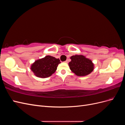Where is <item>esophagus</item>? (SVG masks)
Instances as JSON below:
<instances>
[{"label": "esophagus", "instance_id": "34e87169", "mask_svg": "<svg viewBox=\"0 0 125 125\" xmlns=\"http://www.w3.org/2000/svg\"><path fill=\"white\" fill-rule=\"evenodd\" d=\"M65 62H66V63H67V62H68V60H66V61Z\"/></svg>", "mask_w": 125, "mask_h": 125}]
</instances>
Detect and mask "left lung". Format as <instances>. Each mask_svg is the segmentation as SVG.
<instances>
[{
  "mask_svg": "<svg viewBox=\"0 0 125 125\" xmlns=\"http://www.w3.org/2000/svg\"><path fill=\"white\" fill-rule=\"evenodd\" d=\"M69 66L73 73L78 76H85L91 73L94 69V63L92 60L83 55L72 56Z\"/></svg>",
  "mask_w": 125,
  "mask_h": 125,
  "instance_id": "left-lung-1",
  "label": "left lung"
}]
</instances>
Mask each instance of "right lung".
<instances>
[{"label":"right lung","mask_w":125,"mask_h":125,"mask_svg":"<svg viewBox=\"0 0 125 125\" xmlns=\"http://www.w3.org/2000/svg\"><path fill=\"white\" fill-rule=\"evenodd\" d=\"M60 63L59 58L48 55L35 61L32 64L31 69L36 77L45 78L50 77L55 73Z\"/></svg>","instance_id":"1"}]
</instances>
